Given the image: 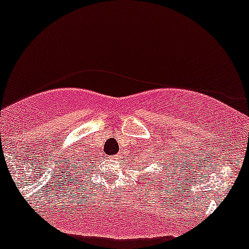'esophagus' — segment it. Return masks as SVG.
Here are the masks:
<instances>
[{
    "mask_svg": "<svg viewBox=\"0 0 249 249\" xmlns=\"http://www.w3.org/2000/svg\"><path fill=\"white\" fill-rule=\"evenodd\" d=\"M117 158H118V156H114V160H117Z\"/></svg>",
    "mask_w": 249,
    "mask_h": 249,
    "instance_id": "1",
    "label": "esophagus"
}]
</instances>
